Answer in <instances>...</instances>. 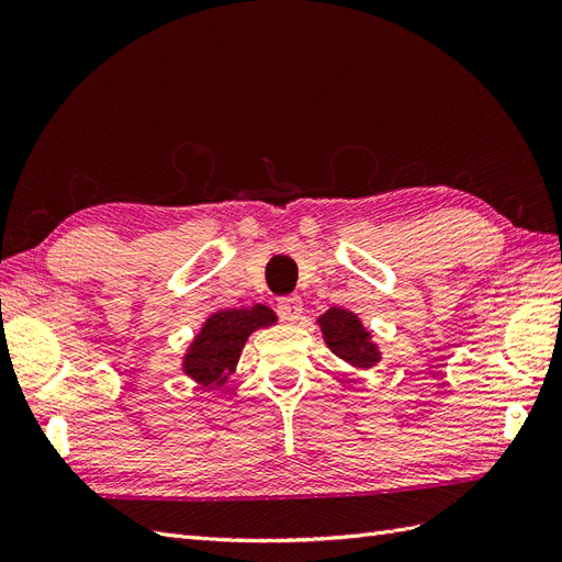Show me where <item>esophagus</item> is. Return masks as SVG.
Masks as SVG:
<instances>
[{"instance_id": "1", "label": "esophagus", "mask_w": 562, "mask_h": 562, "mask_svg": "<svg viewBox=\"0 0 562 562\" xmlns=\"http://www.w3.org/2000/svg\"><path fill=\"white\" fill-rule=\"evenodd\" d=\"M277 310L285 321H297L302 316V300L297 295H283L279 297Z\"/></svg>"}]
</instances>
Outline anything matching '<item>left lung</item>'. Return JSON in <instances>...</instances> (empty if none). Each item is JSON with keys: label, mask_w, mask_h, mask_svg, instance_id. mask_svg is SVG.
I'll list each match as a JSON object with an SVG mask.
<instances>
[{"label": "left lung", "mask_w": 562, "mask_h": 562, "mask_svg": "<svg viewBox=\"0 0 562 562\" xmlns=\"http://www.w3.org/2000/svg\"><path fill=\"white\" fill-rule=\"evenodd\" d=\"M318 326L328 347L356 368H372L380 361L378 347L370 342V333L361 326L356 314L333 307L318 318Z\"/></svg>", "instance_id": "obj_1"}]
</instances>
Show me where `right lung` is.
I'll use <instances>...</instances> for the list:
<instances>
[{
  "instance_id": "obj_1",
  "label": "right lung",
  "mask_w": 562,
  "mask_h": 562,
  "mask_svg": "<svg viewBox=\"0 0 562 562\" xmlns=\"http://www.w3.org/2000/svg\"><path fill=\"white\" fill-rule=\"evenodd\" d=\"M274 321V312L262 307V304H255L250 310L213 314L203 323L190 353H187L184 372L203 386L220 389L227 382L236 361H239L248 335Z\"/></svg>"
}]
</instances>
